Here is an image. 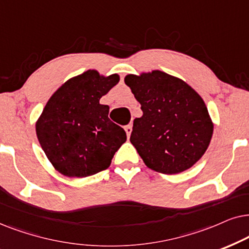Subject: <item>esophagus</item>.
I'll return each mask as SVG.
<instances>
[{"label":"esophagus","mask_w":249,"mask_h":249,"mask_svg":"<svg viewBox=\"0 0 249 249\" xmlns=\"http://www.w3.org/2000/svg\"><path fill=\"white\" fill-rule=\"evenodd\" d=\"M124 130H125V132H126V135H127V138H130V135H131V132H132V125H126V126L124 127Z\"/></svg>","instance_id":"34e87169"}]
</instances>
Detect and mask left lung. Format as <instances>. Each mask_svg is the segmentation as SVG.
<instances>
[{"label": "left lung", "instance_id": "obj_1", "mask_svg": "<svg viewBox=\"0 0 249 249\" xmlns=\"http://www.w3.org/2000/svg\"><path fill=\"white\" fill-rule=\"evenodd\" d=\"M143 115L130 141L149 168L178 174L194 166L210 145L214 124L203 98L181 78L161 71L124 78Z\"/></svg>", "mask_w": 249, "mask_h": 249}]
</instances>
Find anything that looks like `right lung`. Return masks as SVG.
I'll use <instances>...</instances> for the list:
<instances>
[{"label":"right lung","instance_id":"1","mask_svg":"<svg viewBox=\"0 0 249 249\" xmlns=\"http://www.w3.org/2000/svg\"><path fill=\"white\" fill-rule=\"evenodd\" d=\"M119 75L89 69L66 81L36 121V135L49 161L68 178H86L109 167L126 133L108 118L100 99L117 85Z\"/></svg>","mask_w":249,"mask_h":249}]
</instances>
